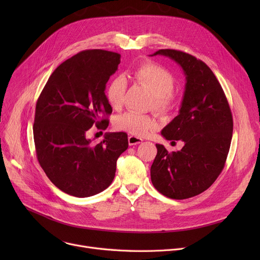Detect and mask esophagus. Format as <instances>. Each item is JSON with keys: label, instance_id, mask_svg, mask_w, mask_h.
I'll return each mask as SVG.
<instances>
[{"label": "esophagus", "instance_id": "esophagus-1", "mask_svg": "<svg viewBox=\"0 0 260 260\" xmlns=\"http://www.w3.org/2000/svg\"><path fill=\"white\" fill-rule=\"evenodd\" d=\"M143 141V139L137 137V136H129L128 137V144L129 145H136V144H139Z\"/></svg>", "mask_w": 260, "mask_h": 260}]
</instances>
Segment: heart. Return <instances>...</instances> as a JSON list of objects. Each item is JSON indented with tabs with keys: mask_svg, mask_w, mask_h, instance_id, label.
Here are the masks:
<instances>
[{
	"mask_svg": "<svg viewBox=\"0 0 260 260\" xmlns=\"http://www.w3.org/2000/svg\"><path fill=\"white\" fill-rule=\"evenodd\" d=\"M133 77L137 83L154 94V106L157 111L166 112L172 106L175 78L165 67L153 62H143L135 67ZM126 87L127 80L122 75H117L109 81L105 94L113 108L119 109L123 105ZM115 126L120 131L142 137L157 128L158 123L151 116L129 111L116 118Z\"/></svg>",
	"mask_w": 260,
	"mask_h": 260,
	"instance_id": "b5f03b06",
	"label": "heart"
}]
</instances>
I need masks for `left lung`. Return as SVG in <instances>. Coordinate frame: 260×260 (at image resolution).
<instances>
[{"label": "left lung", "mask_w": 260, "mask_h": 260, "mask_svg": "<svg viewBox=\"0 0 260 260\" xmlns=\"http://www.w3.org/2000/svg\"><path fill=\"white\" fill-rule=\"evenodd\" d=\"M157 54L178 63L185 76L179 115L161 132L167 140H181L184 146L169 153L162 144H156L151 179L162 195L186 199L208 189L222 172L233 117L220 83L206 63L175 49H160L152 56Z\"/></svg>", "instance_id": "1"}]
</instances>
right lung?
<instances>
[{
  "mask_svg": "<svg viewBox=\"0 0 260 260\" xmlns=\"http://www.w3.org/2000/svg\"><path fill=\"white\" fill-rule=\"evenodd\" d=\"M120 54L83 50L60 64L37 101L34 139L37 158L49 180L75 197L101 193L114 180L119 156L128 147L123 132L106 133L98 144L86 138L95 125L106 129L113 109L106 83L118 70Z\"/></svg>",
  "mask_w": 260,
  "mask_h": 260,
  "instance_id": "obj_1",
  "label": "right lung"
}]
</instances>
